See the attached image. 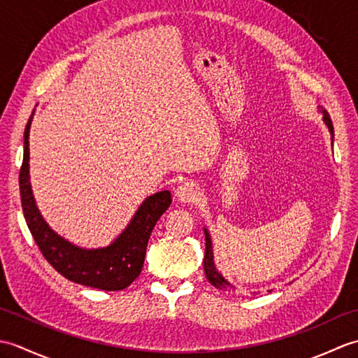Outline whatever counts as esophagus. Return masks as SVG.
Instances as JSON below:
<instances>
[{"mask_svg":"<svg viewBox=\"0 0 358 358\" xmlns=\"http://www.w3.org/2000/svg\"><path fill=\"white\" fill-rule=\"evenodd\" d=\"M175 196L181 203H192L196 196H199V187L192 181H186V183L180 185L175 191Z\"/></svg>","mask_w":358,"mask_h":358,"instance_id":"1","label":"esophagus"}]
</instances>
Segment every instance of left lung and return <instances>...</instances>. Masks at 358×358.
Masks as SVG:
<instances>
[{
    "instance_id": "1",
    "label": "left lung",
    "mask_w": 358,
    "mask_h": 358,
    "mask_svg": "<svg viewBox=\"0 0 358 358\" xmlns=\"http://www.w3.org/2000/svg\"><path fill=\"white\" fill-rule=\"evenodd\" d=\"M323 110V109H322ZM323 121L326 123V126H328L331 135H334V126H332V121H331V117L328 115V112L323 110ZM204 235H206V252H204V262H203V266H204V273H206V278L209 280V283L212 286H215L217 289H220V291H227L231 292L234 291V286L227 281L222 273H220L215 268V263H214V252H212V241H210V235L208 232V229H204Z\"/></svg>"
}]
</instances>
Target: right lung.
Segmentation results:
<instances>
[{
  "label": "right lung",
  "mask_w": 358,
  "mask_h": 358,
  "mask_svg": "<svg viewBox=\"0 0 358 358\" xmlns=\"http://www.w3.org/2000/svg\"><path fill=\"white\" fill-rule=\"evenodd\" d=\"M34 112L24 131V155L20 169L21 206L26 223L45 260L67 280L101 291H121L140 275L148 241L158 218L171 206L169 191L148 196L131 223L106 248L83 249L53 232L38 210L29 175V132Z\"/></svg>",
  "instance_id": "right-lung-1"
}]
</instances>
